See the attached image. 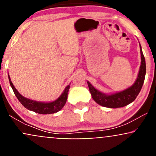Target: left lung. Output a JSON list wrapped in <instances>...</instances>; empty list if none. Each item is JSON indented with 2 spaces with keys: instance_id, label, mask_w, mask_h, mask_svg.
<instances>
[{
  "instance_id": "obj_1",
  "label": "left lung",
  "mask_w": 156,
  "mask_h": 156,
  "mask_svg": "<svg viewBox=\"0 0 156 156\" xmlns=\"http://www.w3.org/2000/svg\"><path fill=\"white\" fill-rule=\"evenodd\" d=\"M140 53L141 62L139 75H138L137 79L135 83L129 88L125 89L122 92L107 95V94H103V93L97 90L89 82H87L89 92L92 94L93 100L97 103L102 106L107 107V108H120V107H124L125 105L130 104L136 98L139 93L140 92L143 83H144L146 74L145 59H144V56L143 55L142 51H141V45Z\"/></svg>"
}]
</instances>
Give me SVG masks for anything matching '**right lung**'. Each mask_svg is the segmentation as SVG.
<instances>
[{
  "label": "right lung",
  "instance_id": "add662e5",
  "mask_svg": "<svg viewBox=\"0 0 156 156\" xmlns=\"http://www.w3.org/2000/svg\"><path fill=\"white\" fill-rule=\"evenodd\" d=\"M9 80L11 87H12L13 92L15 93L16 97L17 98L18 101L20 102L25 108H26L28 110L38 113L40 114H54L55 112H58L61 109L63 108V106L65 105L66 101L67 99V94L69 89V85H68L64 89V92L62 93L56 101L51 102V103H40V102H37L31 101V100L28 99V98H24L21 95L20 93L17 92V89L14 87L13 83L11 81V79L9 76Z\"/></svg>",
  "mask_w": 156,
  "mask_h": 156
}]
</instances>
